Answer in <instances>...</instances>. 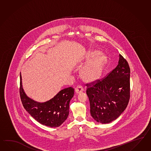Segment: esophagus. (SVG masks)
<instances>
[{
  "mask_svg": "<svg viewBox=\"0 0 151 151\" xmlns=\"http://www.w3.org/2000/svg\"><path fill=\"white\" fill-rule=\"evenodd\" d=\"M83 91V88L81 86H78L77 87L75 88V92L76 94L81 93Z\"/></svg>",
  "mask_w": 151,
  "mask_h": 151,
  "instance_id": "34e87169",
  "label": "esophagus"
}]
</instances>
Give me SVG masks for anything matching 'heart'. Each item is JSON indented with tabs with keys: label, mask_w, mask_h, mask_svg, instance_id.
<instances>
[{
	"label": "heart",
	"mask_w": 151,
	"mask_h": 151,
	"mask_svg": "<svg viewBox=\"0 0 151 151\" xmlns=\"http://www.w3.org/2000/svg\"><path fill=\"white\" fill-rule=\"evenodd\" d=\"M99 54L97 51H89L86 58V62L91 61ZM107 61L106 57L101 55L96 58L91 63L89 64L82 70L83 79L86 82H94L97 81L103 73V67Z\"/></svg>",
	"instance_id": "obj_1"
}]
</instances>
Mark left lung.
I'll list each match as a JSON object with an SVG mask.
<instances>
[{
  "mask_svg": "<svg viewBox=\"0 0 151 151\" xmlns=\"http://www.w3.org/2000/svg\"><path fill=\"white\" fill-rule=\"evenodd\" d=\"M130 74L128 63L119 55L117 66L106 77L86 85L91 114L96 121L109 123L125 110L130 99Z\"/></svg>",
  "mask_w": 151,
  "mask_h": 151,
  "instance_id": "obj_1",
  "label": "left lung"
}]
</instances>
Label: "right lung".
Here are the masks:
<instances>
[{
    "mask_svg": "<svg viewBox=\"0 0 151 151\" xmlns=\"http://www.w3.org/2000/svg\"><path fill=\"white\" fill-rule=\"evenodd\" d=\"M19 94L26 110L39 123L51 128L58 127L68 117L69 103L74 95L71 87L63 89L52 99L45 103H37L26 96L22 88L20 74Z\"/></svg>",
    "mask_w": 151,
    "mask_h": 151,
    "instance_id": "add662e5",
    "label": "right lung"
}]
</instances>
